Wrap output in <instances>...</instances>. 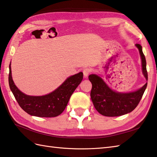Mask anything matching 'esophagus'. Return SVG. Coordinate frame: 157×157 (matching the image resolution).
<instances>
[{
  "instance_id": "obj_1",
  "label": "esophagus",
  "mask_w": 157,
  "mask_h": 157,
  "mask_svg": "<svg viewBox=\"0 0 157 157\" xmlns=\"http://www.w3.org/2000/svg\"><path fill=\"white\" fill-rule=\"evenodd\" d=\"M91 70L89 69V68H85L84 70H83V71H82V72H83V75H84V76L86 78V77H87L88 76V75L90 74L91 73Z\"/></svg>"
}]
</instances>
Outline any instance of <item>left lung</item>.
Wrapping results in <instances>:
<instances>
[{
    "label": "left lung",
    "mask_w": 157,
    "mask_h": 157,
    "mask_svg": "<svg viewBox=\"0 0 157 157\" xmlns=\"http://www.w3.org/2000/svg\"><path fill=\"white\" fill-rule=\"evenodd\" d=\"M136 46L141 57L143 75L148 81L146 62L142 47L140 44H136ZM89 79L92 84L90 95L93 104L98 113L105 117L121 116L132 112L141 100L147 87L146 82L136 91L119 93L112 90L104 80L96 75H89Z\"/></svg>",
    "instance_id": "1"
}]
</instances>
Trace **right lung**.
<instances>
[{"mask_svg": "<svg viewBox=\"0 0 157 157\" xmlns=\"http://www.w3.org/2000/svg\"><path fill=\"white\" fill-rule=\"evenodd\" d=\"M83 78L81 72L70 76L55 91L42 96L24 94L16 87L11 76L9 64V84L15 100L25 113L38 117H56L61 114L68 103L70 98Z\"/></svg>", "mask_w": 157, "mask_h": 157, "instance_id": "add662e5", "label": "right lung"}]
</instances>
